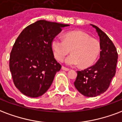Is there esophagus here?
Returning a JSON list of instances; mask_svg holds the SVG:
<instances>
[{
	"label": "esophagus",
	"mask_w": 122,
	"mask_h": 122,
	"mask_svg": "<svg viewBox=\"0 0 122 122\" xmlns=\"http://www.w3.org/2000/svg\"><path fill=\"white\" fill-rule=\"evenodd\" d=\"M61 69L63 70H65V71H68L69 70V69L67 68H66V67H65V66H62L61 67Z\"/></svg>",
	"instance_id": "esophagus-1"
}]
</instances>
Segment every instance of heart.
Instances as JSON below:
<instances>
[{"instance_id":"heart-1","label":"heart","mask_w":122,"mask_h":122,"mask_svg":"<svg viewBox=\"0 0 122 122\" xmlns=\"http://www.w3.org/2000/svg\"><path fill=\"white\" fill-rule=\"evenodd\" d=\"M52 48L56 58L62 61L70 51L72 54L65 60L66 65L89 67L95 62L100 52V43L91 38L86 33L75 31L67 33L65 39L55 37L52 41Z\"/></svg>"}]
</instances>
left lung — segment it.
Here are the masks:
<instances>
[{
  "mask_svg": "<svg viewBox=\"0 0 122 122\" xmlns=\"http://www.w3.org/2000/svg\"><path fill=\"white\" fill-rule=\"evenodd\" d=\"M91 25L96 29L100 37V58L93 66L77 71L74 86L85 96L95 97L105 92L109 88L116 73L118 53L109 37L98 27Z\"/></svg>",
  "mask_w": 122,
  "mask_h": 122,
  "instance_id": "1",
  "label": "left lung"
}]
</instances>
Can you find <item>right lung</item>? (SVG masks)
I'll return each instance as SVG.
<instances>
[{
    "instance_id": "add662e5",
    "label": "right lung",
    "mask_w": 122,
    "mask_h": 122,
    "mask_svg": "<svg viewBox=\"0 0 122 122\" xmlns=\"http://www.w3.org/2000/svg\"><path fill=\"white\" fill-rule=\"evenodd\" d=\"M69 24L39 20L23 30L10 57V69L15 86L24 95L37 98L51 86L61 66L57 62L52 41Z\"/></svg>"
}]
</instances>
